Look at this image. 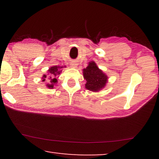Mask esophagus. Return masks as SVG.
Masks as SVG:
<instances>
[{
    "label": "esophagus",
    "instance_id": "34e87169",
    "mask_svg": "<svg viewBox=\"0 0 159 159\" xmlns=\"http://www.w3.org/2000/svg\"><path fill=\"white\" fill-rule=\"evenodd\" d=\"M77 64H75V63H72V64H71V66L72 67H77Z\"/></svg>",
    "mask_w": 159,
    "mask_h": 159
}]
</instances>
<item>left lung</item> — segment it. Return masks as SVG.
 I'll list each match as a JSON object with an SVG mask.
<instances>
[{"mask_svg":"<svg viewBox=\"0 0 159 159\" xmlns=\"http://www.w3.org/2000/svg\"><path fill=\"white\" fill-rule=\"evenodd\" d=\"M84 79L86 80L85 88L93 92H98L106 86L108 77L94 61L89 62L86 69H83Z\"/></svg>","mask_w":159,"mask_h":159,"instance_id":"left-lung-1","label":"left lung"}]
</instances>
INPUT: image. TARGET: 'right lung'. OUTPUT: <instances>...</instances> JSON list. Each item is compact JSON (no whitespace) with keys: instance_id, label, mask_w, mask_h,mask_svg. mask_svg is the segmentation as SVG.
I'll return each instance as SVG.
<instances>
[{"instance_id":"add662e5","label":"right lung","mask_w":159,"mask_h":159,"mask_svg":"<svg viewBox=\"0 0 159 159\" xmlns=\"http://www.w3.org/2000/svg\"><path fill=\"white\" fill-rule=\"evenodd\" d=\"M63 66H51L48 70V75H44L42 77V81L46 82V86L50 89L53 88L56 82H57V76L60 75L61 72V69Z\"/></svg>"}]
</instances>
